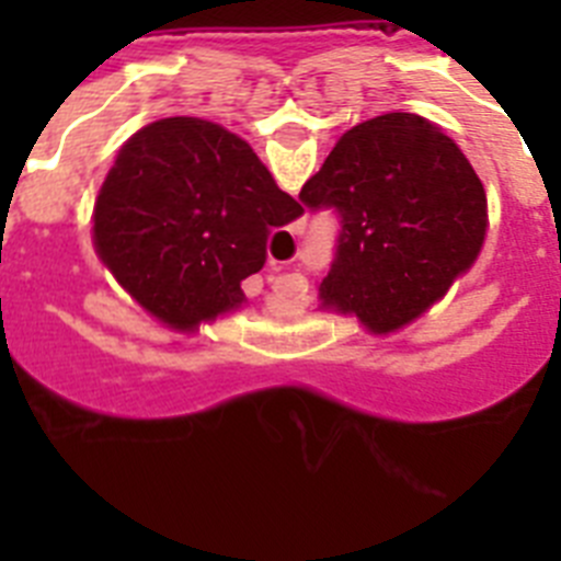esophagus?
<instances>
[{
	"instance_id": "esophagus-1",
	"label": "esophagus",
	"mask_w": 561,
	"mask_h": 561,
	"mask_svg": "<svg viewBox=\"0 0 561 561\" xmlns=\"http://www.w3.org/2000/svg\"><path fill=\"white\" fill-rule=\"evenodd\" d=\"M270 272H272V275H277V272H284V264H275V261H272Z\"/></svg>"
}]
</instances>
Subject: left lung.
Listing matches in <instances>:
<instances>
[{
  "instance_id": "left-lung-1",
  "label": "left lung",
  "mask_w": 561,
  "mask_h": 561,
  "mask_svg": "<svg viewBox=\"0 0 561 561\" xmlns=\"http://www.w3.org/2000/svg\"><path fill=\"white\" fill-rule=\"evenodd\" d=\"M340 219L323 306L376 334L413 323L474 264L485 238V191L447 134L410 112L345 131L300 191Z\"/></svg>"
}]
</instances>
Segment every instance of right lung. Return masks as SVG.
I'll use <instances>...</instances> for the list:
<instances>
[{
	"label": "right lung",
	"mask_w": 561,
	"mask_h": 561,
	"mask_svg": "<svg viewBox=\"0 0 561 561\" xmlns=\"http://www.w3.org/2000/svg\"><path fill=\"white\" fill-rule=\"evenodd\" d=\"M304 216L250 142L199 117L148 123L121 148L95 202V250L117 284L173 329L244 304L266 238Z\"/></svg>",
	"instance_id": "add662e5"
}]
</instances>
